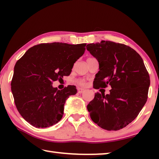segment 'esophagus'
I'll return each mask as SVG.
<instances>
[{
  "label": "esophagus",
  "instance_id": "esophagus-1",
  "mask_svg": "<svg viewBox=\"0 0 159 159\" xmlns=\"http://www.w3.org/2000/svg\"><path fill=\"white\" fill-rule=\"evenodd\" d=\"M84 91H85V90L83 89V88H78V92H79V93H80V94L84 93Z\"/></svg>",
  "mask_w": 159,
  "mask_h": 159
}]
</instances>
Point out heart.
Segmentation results:
<instances>
[{
  "label": "heart",
  "instance_id": "heart-1",
  "mask_svg": "<svg viewBox=\"0 0 159 159\" xmlns=\"http://www.w3.org/2000/svg\"><path fill=\"white\" fill-rule=\"evenodd\" d=\"M80 83H81V84H84V83L83 82H80Z\"/></svg>",
  "mask_w": 159,
  "mask_h": 159
}]
</instances>
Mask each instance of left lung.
Wrapping results in <instances>:
<instances>
[{
	"instance_id": "obj_1",
	"label": "left lung",
	"mask_w": 159,
	"mask_h": 159,
	"mask_svg": "<svg viewBox=\"0 0 159 159\" xmlns=\"http://www.w3.org/2000/svg\"><path fill=\"white\" fill-rule=\"evenodd\" d=\"M99 62L94 88L111 85L110 93H96L87 109L93 121L107 130H118L135 118L147 100L149 75L140 55L130 47L102 41L86 46Z\"/></svg>"
}]
</instances>
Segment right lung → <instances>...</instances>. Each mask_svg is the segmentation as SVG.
Returning a JSON list of instances; mask_svg holds the SVG:
<instances>
[{
    "label": "right lung",
    "mask_w": 159,
    "mask_h": 159,
    "mask_svg": "<svg viewBox=\"0 0 159 159\" xmlns=\"http://www.w3.org/2000/svg\"><path fill=\"white\" fill-rule=\"evenodd\" d=\"M86 43H41L32 47L16 63L11 90L21 116L36 128H48L61 119L64 107L76 86L60 90L52 82L71 74L84 54Z\"/></svg>",
    "instance_id": "1"
}]
</instances>
